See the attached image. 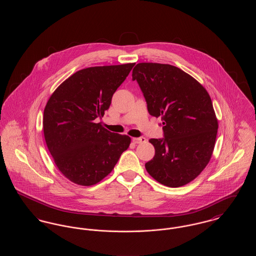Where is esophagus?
<instances>
[{"label": "esophagus", "instance_id": "34e87169", "mask_svg": "<svg viewBox=\"0 0 256 256\" xmlns=\"http://www.w3.org/2000/svg\"><path fill=\"white\" fill-rule=\"evenodd\" d=\"M132 141L135 144H140V143H144L146 142V138L144 137H139V138H132Z\"/></svg>", "mask_w": 256, "mask_h": 256}]
</instances>
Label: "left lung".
Here are the masks:
<instances>
[{"instance_id":"left-lung-1","label":"left lung","mask_w":256,"mask_h":256,"mask_svg":"<svg viewBox=\"0 0 256 256\" xmlns=\"http://www.w3.org/2000/svg\"><path fill=\"white\" fill-rule=\"evenodd\" d=\"M132 80L141 88L152 116H161L164 137L150 139L156 154L145 164L168 187L192 182L211 158L218 121L209 94L194 78L170 64L138 63Z\"/></svg>"}]
</instances>
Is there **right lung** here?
I'll return each mask as SVG.
<instances>
[{
  "instance_id": "right-lung-1",
  "label": "right lung",
  "mask_w": 256,
  "mask_h": 256,
  "mask_svg": "<svg viewBox=\"0 0 256 256\" xmlns=\"http://www.w3.org/2000/svg\"><path fill=\"white\" fill-rule=\"evenodd\" d=\"M135 63L90 67L72 74L50 97L43 130L58 170L72 182L90 186L113 170L130 144L128 135L113 134L96 119Z\"/></svg>"
}]
</instances>
